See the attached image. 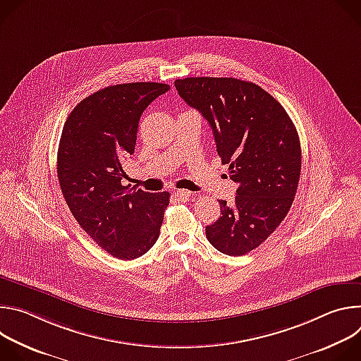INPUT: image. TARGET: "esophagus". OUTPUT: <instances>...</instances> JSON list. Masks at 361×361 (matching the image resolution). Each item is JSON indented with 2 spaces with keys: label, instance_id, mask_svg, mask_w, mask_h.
Segmentation results:
<instances>
[{
  "label": "esophagus",
  "instance_id": "obj_1",
  "mask_svg": "<svg viewBox=\"0 0 361 361\" xmlns=\"http://www.w3.org/2000/svg\"><path fill=\"white\" fill-rule=\"evenodd\" d=\"M174 195L178 201H187L191 197V192L188 190H176Z\"/></svg>",
  "mask_w": 361,
  "mask_h": 361
}]
</instances>
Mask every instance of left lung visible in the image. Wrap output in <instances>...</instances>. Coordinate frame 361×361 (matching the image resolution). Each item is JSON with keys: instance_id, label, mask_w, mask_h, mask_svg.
<instances>
[{"instance_id": "left-lung-1", "label": "left lung", "mask_w": 361, "mask_h": 361, "mask_svg": "<svg viewBox=\"0 0 361 361\" xmlns=\"http://www.w3.org/2000/svg\"><path fill=\"white\" fill-rule=\"evenodd\" d=\"M180 97L209 121L221 163L237 183L233 204L205 227L210 244L227 255L259 247L287 216L300 180L297 130L280 102L254 82L231 77L176 81Z\"/></svg>"}]
</instances>
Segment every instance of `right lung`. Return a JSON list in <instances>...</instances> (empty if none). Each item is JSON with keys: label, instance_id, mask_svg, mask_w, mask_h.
Listing matches in <instances>:
<instances>
[{"label": "right lung", "instance_id": "1", "mask_svg": "<svg viewBox=\"0 0 361 361\" xmlns=\"http://www.w3.org/2000/svg\"><path fill=\"white\" fill-rule=\"evenodd\" d=\"M170 85L128 82L102 88L68 116L57 174L70 212L107 252L134 260L156 244L170 192L128 190L123 161L135 148L142 111Z\"/></svg>", "mask_w": 361, "mask_h": 361}]
</instances>
